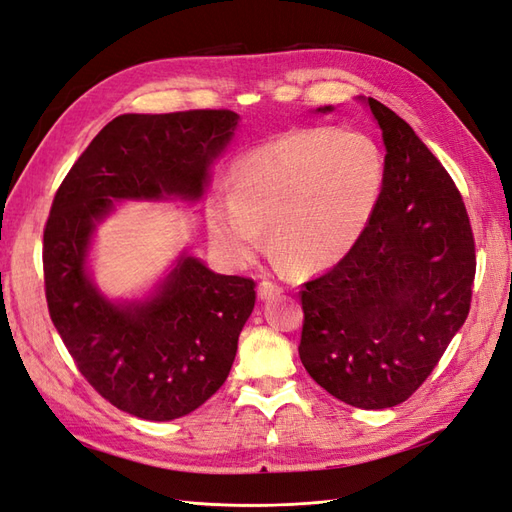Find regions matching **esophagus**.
I'll return each instance as SVG.
<instances>
[{
  "instance_id": "obj_1",
  "label": "esophagus",
  "mask_w": 512,
  "mask_h": 512,
  "mask_svg": "<svg viewBox=\"0 0 512 512\" xmlns=\"http://www.w3.org/2000/svg\"><path fill=\"white\" fill-rule=\"evenodd\" d=\"M257 290H259V298H261V300H266V298H270V296H277V294H281V292H283V287H281V285H277V283H272V281H261Z\"/></svg>"
}]
</instances>
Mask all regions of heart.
I'll return each instance as SVG.
<instances>
[{
	"instance_id": "b5f03b06",
	"label": "heart",
	"mask_w": 512,
	"mask_h": 512,
	"mask_svg": "<svg viewBox=\"0 0 512 512\" xmlns=\"http://www.w3.org/2000/svg\"><path fill=\"white\" fill-rule=\"evenodd\" d=\"M385 186V157L359 129H298L235 160L229 199L207 205L214 244L246 261L270 229L274 253L296 270L337 264L376 214Z\"/></svg>"
}]
</instances>
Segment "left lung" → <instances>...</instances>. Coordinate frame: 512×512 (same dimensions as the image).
<instances>
[{
  "mask_svg": "<svg viewBox=\"0 0 512 512\" xmlns=\"http://www.w3.org/2000/svg\"><path fill=\"white\" fill-rule=\"evenodd\" d=\"M368 106L387 149L381 203L352 251L300 292L298 355L331 396L376 411L413 396L467 320L476 246L448 170L396 112Z\"/></svg>",
  "mask_w": 512,
  "mask_h": 512,
  "instance_id": "obj_1",
  "label": "left lung"
}]
</instances>
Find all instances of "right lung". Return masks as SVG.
I'll list each match as a JSON object with an SVG mask.
<instances>
[{
    "mask_svg": "<svg viewBox=\"0 0 512 512\" xmlns=\"http://www.w3.org/2000/svg\"><path fill=\"white\" fill-rule=\"evenodd\" d=\"M240 116L231 110L121 114L64 177L43 233L51 322L77 370L116 409L151 422L192 413L227 381L255 281L183 253L155 294L112 303L88 248L116 201H199Z\"/></svg>",
    "mask_w": 512,
    "mask_h": 512,
    "instance_id": "right-lung-1",
    "label": "right lung"
}]
</instances>
